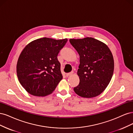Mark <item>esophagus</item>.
<instances>
[{
  "instance_id": "34e87169",
  "label": "esophagus",
  "mask_w": 133,
  "mask_h": 133,
  "mask_svg": "<svg viewBox=\"0 0 133 133\" xmlns=\"http://www.w3.org/2000/svg\"><path fill=\"white\" fill-rule=\"evenodd\" d=\"M72 74H73V72H70V73H68V74H67L66 75V77H68V76L72 75Z\"/></svg>"
}]
</instances>
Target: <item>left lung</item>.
<instances>
[{
    "mask_svg": "<svg viewBox=\"0 0 133 133\" xmlns=\"http://www.w3.org/2000/svg\"><path fill=\"white\" fill-rule=\"evenodd\" d=\"M79 55L77 71L79 83L75 92L83 98H93L103 92L114 71L113 55L106 44L92 37L70 39Z\"/></svg>",
    "mask_w": 133,
    "mask_h": 133,
    "instance_id": "left-lung-1",
    "label": "left lung"
}]
</instances>
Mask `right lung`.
Instances as JSON below:
<instances>
[{"label": "right lung", "instance_id": "1", "mask_svg": "<svg viewBox=\"0 0 133 133\" xmlns=\"http://www.w3.org/2000/svg\"><path fill=\"white\" fill-rule=\"evenodd\" d=\"M67 41V38L43 37L25 47L17 62L16 72L20 84L30 95H50L62 79L57 55Z\"/></svg>", "mask_w": 133, "mask_h": 133}]
</instances>
